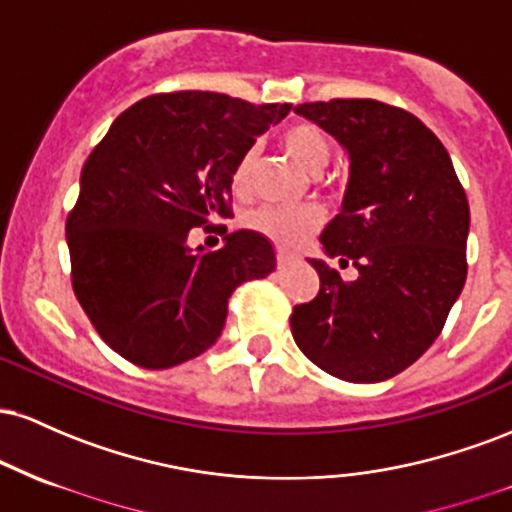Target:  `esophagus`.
Listing matches in <instances>:
<instances>
[{
    "label": "esophagus",
    "mask_w": 512,
    "mask_h": 512,
    "mask_svg": "<svg viewBox=\"0 0 512 512\" xmlns=\"http://www.w3.org/2000/svg\"><path fill=\"white\" fill-rule=\"evenodd\" d=\"M293 262H298V257L289 255V252H279V255H276V264H279V267H289Z\"/></svg>",
    "instance_id": "34e87169"
}]
</instances>
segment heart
<instances>
[{"label": "heart", "instance_id": "heart-1", "mask_svg": "<svg viewBox=\"0 0 512 512\" xmlns=\"http://www.w3.org/2000/svg\"><path fill=\"white\" fill-rule=\"evenodd\" d=\"M281 146L305 173L320 175L332 158V142L325 129L313 122H296L281 132ZM255 175V151H245L238 158L231 173V187L236 195H248ZM245 226L250 231L269 238L279 248H298L310 233H315L322 223V214L313 207L281 209V207H260L245 214Z\"/></svg>", "mask_w": 512, "mask_h": 512}]
</instances>
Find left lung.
<instances>
[{
  "label": "left lung",
  "instance_id": "left-lung-1",
  "mask_svg": "<svg viewBox=\"0 0 512 512\" xmlns=\"http://www.w3.org/2000/svg\"><path fill=\"white\" fill-rule=\"evenodd\" d=\"M349 151L342 214L322 231L330 257L358 276L310 260L320 291L291 313L298 349L349 383H380L436 342L467 279L469 204L436 134L373 98L296 105Z\"/></svg>",
  "mask_w": 512,
  "mask_h": 512
}]
</instances>
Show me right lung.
I'll use <instances>...</instances> for the list:
<instances>
[{
	"label": "right lung",
	"mask_w": 512,
	"mask_h": 512,
	"mask_svg": "<svg viewBox=\"0 0 512 512\" xmlns=\"http://www.w3.org/2000/svg\"><path fill=\"white\" fill-rule=\"evenodd\" d=\"M291 103L255 105L226 93L142 98L117 115L81 170L67 216L76 301L110 349L142 368L190 361L219 339L228 298L276 267L255 231L221 250L187 245L192 228L226 233L231 173Z\"/></svg>",
	"instance_id": "right-lung-1"
}]
</instances>
